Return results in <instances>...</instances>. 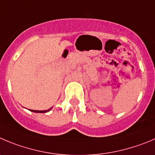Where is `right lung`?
I'll return each instance as SVG.
<instances>
[{
  "instance_id": "add662e5",
  "label": "right lung",
  "mask_w": 155,
  "mask_h": 155,
  "mask_svg": "<svg viewBox=\"0 0 155 155\" xmlns=\"http://www.w3.org/2000/svg\"><path fill=\"white\" fill-rule=\"evenodd\" d=\"M51 108H50L49 110H42V111H39V110H31L32 112H35V113H46V112H48Z\"/></svg>"
}]
</instances>
